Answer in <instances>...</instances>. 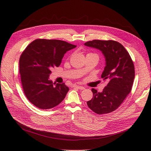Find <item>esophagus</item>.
<instances>
[{
    "instance_id": "esophagus-1",
    "label": "esophagus",
    "mask_w": 151,
    "mask_h": 151,
    "mask_svg": "<svg viewBox=\"0 0 151 151\" xmlns=\"http://www.w3.org/2000/svg\"><path fill=\"white\" fill-rule=\"evenodd\" d=\"M74 87H75L76 88H77V89H79V90H84L85 89V88L83 87V86H74Z\"/></svg>"
}]
</instances>
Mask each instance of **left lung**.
<instances>
[{"mask_svg": "<svg viewBox=\"0 0 151 151\" xmlns=\"http://www.w3.org/2000/svg\"><path fill=\"white\" fill-rule=\"evenodd\" d=\"M86 46L101 50L106 58L101 78L107 80L102 92L92 88L93 98L88 106L98 114H108L118 109L132 90L135 76L134 65L129 53L114 40H93Z\"/></svg>", "mask_w": 151, "mask_h": 151, "instance_id": "8db88e82", "label": "left lung"}]
</instances>
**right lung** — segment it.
Segmentation results:
<instances>
[{"label":"right lung","mask_w":151,"mask_h":151,"mask_svg":"<svg viewBox=\"0 0 151 151\" xmlns=\"http://www.w3.org/2000/svg\"><path fill=\"white\" fill-rule=\"evenodd\" d=\"M76 46L60 40L36 39L20 55L19 72L24 94L36 107L48 109L63 101L69 91L65 83L49 80L51 70L58 67L65 53Z\"/></svg>","instance_id":"right-lung-1"}]
</instances>
